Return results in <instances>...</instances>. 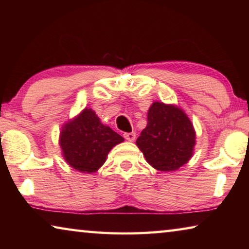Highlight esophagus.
<instances>
[{"label": "esophagus", "instance_id": "34e87169", "mask_svg": "<svg viewBox=\"0 0 249 249\" xmlns=\"http://www.w3.org/2000/svg\"><path fill=\"white\" fill-rule=\"evenodd\" d=\"M124 138H125L126 141H128V142H134L135 138H136V133H134V132H132V133H125L124 134Z\"/></svg>", "mask_w": 249, "mask_h": 249}]
</instances>
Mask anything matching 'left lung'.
<instances>
[{"mask_svg":"<svg viewBox=\"0 0 249 249\" xmlns=\"http://www.w3.org/2000/svg\"><path fill=\"white\" fill-rule=\"evenodd\" d=\"M196 136L193 124L182 108L155 101L136 145L155 169L175 171L193 156Z\"/></svg>","mask_w":249,"mask_h":249,"instance_id":"1","label":"left lung"}]
</instances>
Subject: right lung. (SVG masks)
<instances>
[{
	"instance_id": "right-lung-1",
	"label": "right lung",
	"mask_w": 249,
	"mask_h": 249,
	"mask_svg": "<svg viewBox=\"0 0 249 249\" xmlns=\"http://www.w3.org/2000/svg\"><path fill=\"white\" fill-rule=\"evenodd\" d=\"M124 142L121 135L104 125L90 107L62 125L59 146L68 165L83 174H94L103 163L113 147Z\"/></svg>"
}]
</instances>
